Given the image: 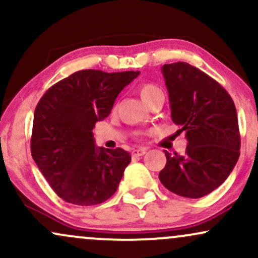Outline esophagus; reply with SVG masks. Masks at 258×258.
Listing matches in <instances>:
<instances>
[{"label":"esophagus","instance_id":"obj_1","mask_svg":"<svg viewBox=\"0 0 258 258\" xmlns=\"http://www.w3.org/2000/svg\"><path fill=\"white\" fill-rule=\"evenodd\" d=\"M147 153V149L146 148H138V149H135L132 152V155L133 156H142L144 155V154Z\"/></svg>","mask_w":258,"mask_h":258}]
</instances>
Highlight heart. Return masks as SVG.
Returning <instances> with one entry per match:
<instances>
[{
	"label": "heart",
	"instance_id": "obj_1",
	"mask_svg": "<svg viewBox=\"0 0 258 258\" xmlns=\"http://www.w3.org/2000/svg\"><path fill=\"white\" fill-rule=\"evenodd\" d=\"M139 96H141L142 100L148 105L153 99H155L156 97L164 96L162 91L160 90L158 86L153 84H143L139 87Z\"/></svg>",
	"mask_w": 258,
	"mask_h": 258
}]
</instances>
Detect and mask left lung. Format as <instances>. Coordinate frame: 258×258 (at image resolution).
I'll return each mask as SVG.
<instances>
[{
	"mask_svg": "<svg viewBox=\"0 0 258 258\" xmlns=\"http://www.w3.org/2000/svg\"><path fill=\"white\" fill-rule=\"evenodd\" d=\"M171 117L188 141L184 155L165 150L160 182L179 197L198 199L228 178L240 155V133L233 99L222 86L193 65L162 67Z\"/></svg>",
	"mask_w": 258,
	"mask_h": 258,
	"instance_id": "left-lung-1",
	"label": "left lung"
}]
</instances>
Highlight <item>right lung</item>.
Wrapping results in <instances>:
<instances>
[{
    "instance_id": "1",
    "label": "right lung",
    "mask_w": 258,
    "mask_h": 258,
    "mask_svg": "<svg viewBox=\"0 0 258 258\" xmlns=\"http://www.w3.org/2000/svg\"><path fill=\"white\" fill-rule=\"evenodd\" d=\"M139 72L81 70L53 85L35 109L31 155L53 190L67 203L91 206L116 191L131 162L126 150L94 144L93 127Z\"/></svg>"
}]
</instances>
